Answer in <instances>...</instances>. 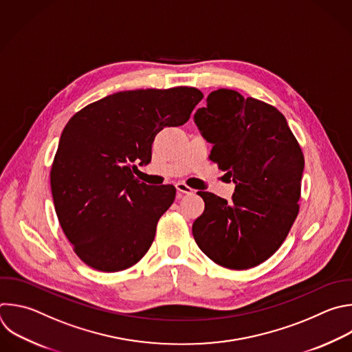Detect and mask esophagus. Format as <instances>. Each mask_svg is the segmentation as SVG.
Wrapping results in <instances>:
<instances>
[{
    "label": "esophagus",
    "mask_w": 352,
    "mask_h": 352,
    "mask_svg": "<svg viewBox=\"0 0 352 352\" xmlns=\"http://www.w3.org/2000/svg\"><path fill=\"white\" fill-rule=\"evenodd\" d=\"M175 188H177V190H178V192L185 193V195H190V193H193V189H192V188H189L188 185H185L184 182H177V184H175Z\"/></svg>",
    "instance_id": "esophagus-1"
}]
</instances>
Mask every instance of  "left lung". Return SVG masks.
Segmentation results:
<instances>
[{"label": "left lung", "mask_w": 352, "mask_h": 352, "mask_svg": "<svg viewBox=\"0 0 352 352\" xmlns=\"http://www.w3.org/2000/svg\"><path fill=\"white\" fill-rule=\"evenodd\" d=\"M193 116L211 144L210 160L235 184L232 201L210 192L192 233L200 250L230 270L253 268L283 243L298 214L304 171L301 148L285 116L233 89L208 94Z\"/></svg>", "instance_id": "8db88e82"}]
</instances>
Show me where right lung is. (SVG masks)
<instances>
[{
  "label": "right lung",
  "instance_id": "1",
  "mask_svg": "<svg viewBox=\"0 0 352 352\" xmlns=\"http://www.w3.org/2000/svg\"><path fill=\"white\" fill-rule=\"evenodd\" d=\"M203 94L192 87L107 95L77 111L62 131L51 170L59 223L76 254L102 272L137 264L153 243L173 185L140 182L164 127L185 124Z\"/></svg>",
  "mask_w": 352,
  "mask_h": 352
}]
</instances>
